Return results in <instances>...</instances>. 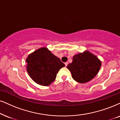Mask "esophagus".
<instances>
[{
	"label": "esophagus",
	"instance_id": "obj_1",
	"mask_svg": "<svg viewBox=\"0 0 120 120\" xmlns=\"http://www.w3.org/2000/svg\"><path fill=\"white\" fill-rule=\"evenodd\" d=\"M64 64H65V66H66V67H67V66L68 65V62H66V63H64Z\"/></svg>",
	"mask_w": 120,
	"mask_h": 120
}]
</instances>
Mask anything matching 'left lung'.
<instances>
[{
  "mask_svg": "<svg viewBox=\"0 0 120 120\" xmlns=\"http://www.w3.org/2000/svg\"><path fill=\"white\" fill-rule=\"evenodd\" d=\"M101 62L95 55L85 51L75 55L71 63L67 66L74 80L85 83L92 79L100 70Z\"/></svg>",
  "mask_w": 120,
  "mask_h": 120,
  "instance_id": "8db88e82",
  "label": "left lung"
}]
</instances>
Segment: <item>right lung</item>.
Instances as JSON below:
<instances>
[{
	"instance_id": "add662e5",
	"label": "right lung",
	"mask_w": 120,
	"mask_h": 120,
	"mask_svg": "<svg viewBox=\"0 0 120 120\" xmlns=\"http://www.w3.org/2000/svg\"><path fill=\"white\" fill-rule=\"evenodd\" d=\"M26 70L35 83L49 86L55 80L57 74L65 64L45 47L35 51L26 59Z\"/></svg>"
}]
</instances>
